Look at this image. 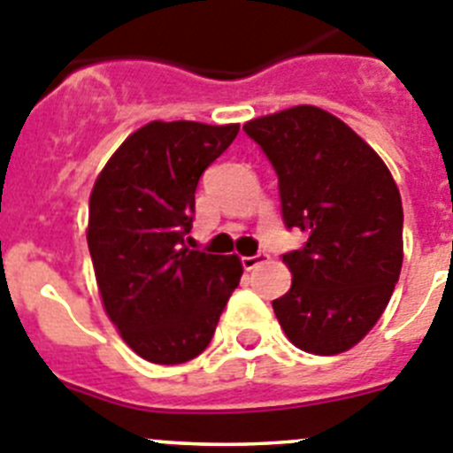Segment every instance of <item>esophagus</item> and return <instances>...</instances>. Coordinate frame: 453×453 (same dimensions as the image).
I'll list each match as a JSON object with an SVG mask.
<instances>
[{
    "instance_id": "obj_1",
    "label": "esophagus",
    "mask_w": 453,
    "mask_h": 453,
    "mask_svg": "<svg viewBox=\"0 0 453 453\" xmlns=\"http://www.w3.org/2000/svg\"><path fill=\"white\" fill-rule=\"evenodd\" d=\"M268 259V255L266 252H255V255H250V257H242V266L246 268V271H255L257 266H259V264H264Z\"/></svg>"
}]
</instances>
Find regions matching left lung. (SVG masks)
<instances>
[{"label": "left lung", "mask_w": 453, "mask_h": 453, "mask_svg": "<svg viewBox=\"0 0 453 453\" xmlns=\"http://www.w3.org/2000/svg\"><path fill=\"white\" fill-rule=\"evenodd\" d=\"M273 165L284 226L307 234L282 255L293 275L273 300L296 348L341 354L374 327L402 271L404 211L384 160L348 124L296 105L243 126Z\"/></svg>", "instance_id": "8db88e82"}]
</instances>
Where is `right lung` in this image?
<instances>
[{"label": "right lung", "mask_w": 453, "mask_h": 453, "mask_svg": "<svg viewBox=\"0 0 453 453\" xmlns=\"http://www.w3.org/2000/svg\"><path fill=\"white\" fill-rule=\"evenodd\" d=\"M236 133V124L150 121L115 150L89 196L88 248L105 313L150 364L198 357L242 280L236 255L185 246L198 180Z\"/></svg>", "instance_id": "right-lung-1"}]
</instances>
